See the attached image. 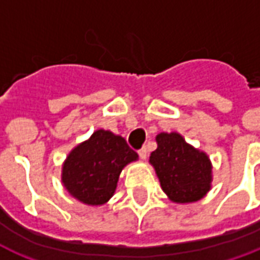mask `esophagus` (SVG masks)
<instances>
[{
    "instance_id": "34e87169",
    "label": "esophagus",
    "mask_w": 260,
    "mask_h": 260,
    "mask_svg": "<svg viewBox=\"0 0 260 260\" xmlns=\"http://www.w3.org/2000/svg\"><path fill=\"white\" fill-rule=\"evenodd\" d=\"M138 152H139V156H140L142 159H146V158H147L148 152H147V148H146V147H142Z\"/></svg>"
}]
</instances>
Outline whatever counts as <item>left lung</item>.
I'll return each mask as SVG.
<instances>
[{
	"label": "left lung",
	"mask_w": 260,
	"mask_h": 260,
	"mask_svg": "<svg viewBox=\"0 0 260 260\" xmlns=\"http://www.w3.org/2000/svg\"><path fill=\"white\" fill-rule=\"evenodd\" d=\"M158 148L151 152L159 183L170 201L191 203L207 193L211 183V164L205 152L185 143L181 135L159 134Z\"/></svg>",
	"instance_id": "8db88e82"
}]
</instances>
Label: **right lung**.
<instances>
[{
	"label": "right lung",
	"mask_w": 260,
	"mask_h": 260,
	"mask_svg": "<svg viewBox=\"0 0 260 260\" xmlns=\"http://www.w3.org/2000/svg\"><path fill=\"white\" fill-rule=\"evenodd\" d=\"M136 159L138 154L125 139L98 129L71 151L62 166V183L77 201L91 206L104 205L116 191L122 168Z\"/></svg>",
	"instance_id": "obj_1"
}]
</instances>
